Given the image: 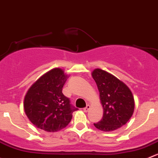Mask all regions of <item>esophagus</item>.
Returning a JSON list of instances; mask_svg holds the SVG:
<instances>
[{"label": "esophagus", "mask_w": 158, "mask_h": 158, "mask_svg": "<svg viewBox=\"0 0 158 158\" xmlns=\"http://www.w3.org/2000/svg\"><path fill=\"white\" fill-rule=\"evenodd\" d=\"M89 109H90V106L89 105H86V106H85V108H83V111L86 113V112H88V110H89Z\"/></svg>", "instance_id": "esophagus-1"}]
</instances>
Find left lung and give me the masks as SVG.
I'll use <instances>...</instances> for the list:
<instances>
[{"label": "left lung", "mask_w": 158, "mask_h": 158, "mask_svg": "<svg viewBox=\"0 0 158 158\" xmlns=\"http://www.w3.org/2000/svg\"><path fill=\"white\" fill-rule=\"evenodd\" d=\"M92 76L97 85L103 107L102 120L94 123L98 130L113 131L126 124L134 110V99L127 85L113 75L96 69Z\"/></svg>", "instance_id": "left-lung-1"}]
</instances>
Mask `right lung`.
<instances>
[{
    "mask_svg": "<svg viewBox=\"0 0 158 158\" xmlns=\"http://www.w3.org/2000/svg\"><path fill=\"white\" fill-rule=\"evenodd\" d=\"M69 76L62 69L56 68L41 76L27 90L24 100L25 114L36 127L56 132L70 123L73 113L69 98L62 87Z\"/></svg>",
    "mask_w": 158,
    "mask_h": 158,
    "instance_id": "add662e5",
    "label": "right lung"
}]
</instances>
